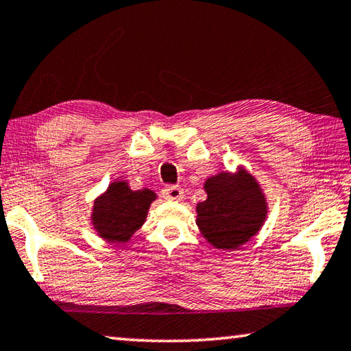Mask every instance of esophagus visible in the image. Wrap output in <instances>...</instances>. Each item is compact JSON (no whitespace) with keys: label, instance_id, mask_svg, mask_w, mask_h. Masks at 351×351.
<instances>
[{"label":"esophagus","instance_id":"34e87169","mask_svg":"<svg viewBox=\"0 0 351 351\" xmlns=\"http://www.w3.org/2000/svg\"><path fill=\"white\" fill-rule=\"evenodd\" d=\"M162 195L165 199H171V202H181L184 198V191L180 186H167L162 191Z\"/></svg>","mask_w":351,"mask_h":351}]
</instances>
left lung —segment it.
Wrapping results in <instances>:
<instances>
[{"label": "left lung", "instance_id": "1", "mask_svg": "<svg viewBox=\"0 0 351 351\" xmlns=\"http://www.w3.org/2000/svg\"><path fill=\"white\" fill-rule=\"evenodd\" d=\"M204 191L208 198L197 204V225L210 245L236 250L258 234L269 213L267 199L243 167L208 178Z\"/></svg>", "mask_w": 351, "mask_h": 351}]
</instances>
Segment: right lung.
<instances>
[{
    "label": "right lung",
    "instance_id": "obj_1",
    "mask_svg": "<svg viewBox=\"0 0 351 351\" xmlns=\"http://www.w3.org/2000/svg\"><path fill=\"white\" fill-rule=\"evenodd\" d=\"M154 199L156 193L149 189L131 191L126 181H114L93 203V230L110 243H125L145 223Z\"/></svg>",
    "mask_w": 351,
    "mask_h": 351
}]
</instances>
